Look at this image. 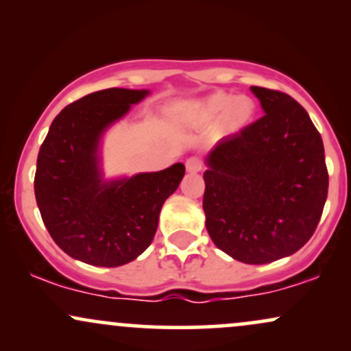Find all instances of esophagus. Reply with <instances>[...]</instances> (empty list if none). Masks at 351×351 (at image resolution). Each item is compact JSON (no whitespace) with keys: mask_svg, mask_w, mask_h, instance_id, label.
<instances>
[{"mask_svg":"<svg viewBox=\"0 0 351 351\" xmlns=\"http://www.w3.org/2000/svg\"><path fill=\"white\" fill-rule=\"evenodd\" d=\"M186 170L189 173H198L203 170V162H201L198 156H191V158L186 160Z\"/></svg>","mask_w":351,"mask_h":351,"instance_id":"obj_1","label":"esophagus"}]
</instances>
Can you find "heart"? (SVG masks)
I'll return each mask as SVG.
<instances>
[{"label": "heart", "mask_w": 351, "mask_h": 351, "mask_svg": "<svg viewBox=\"0 0 351 351\" xmlns=\"http://www.w3.org/2000/svg\"><path fill=\"white\" fill-rule=\"evenodd\" d=\"M178 115L184 123L195 127H209L216 123L223 134H236L254 120L256 104L245 95L215 92L196 102L181 106Z\"/></svg>", "instance_id": "b5f03b06"}]
</instances>
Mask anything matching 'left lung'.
<instances>
[{
    "label": "left lung",
    "mask_w": 351,
    "mask_h": 351,
    "mask_svg": "<svg viewBox=\"0 0 351 351\" xmlns=\"http://www.w3.org/2000/svg\"><path fill=\"white\" fill-rule=\"evenodd\" d=\"M264 115L208 153L203 209L208 234L232 259L267 264L315 232L328 193L322 136L284 92L251 87Z\"/></svg>",
    "instance_id": "1"
}]
</instances>
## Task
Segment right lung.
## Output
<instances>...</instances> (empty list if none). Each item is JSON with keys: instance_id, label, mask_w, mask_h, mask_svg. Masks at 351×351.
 I'll return each instance as SVG.
<instances>
[{"instance_id": "right-lung-1", "label": "right lung", "mask_w": 351, "mask_h": 351, "mask_svg": "<svg viewBox=\"0 0 351 351\" xmlns=\"http://www.w3.org/2000/svg\"><path fill=\"white\" fill-rule=\"evenodd\" d=\"M148 90L106 88L60 110L39 148L34 195L44 226L74 259L100 267L128 264L152 244L167 198L184 176L175 163L132 178H102L104 132Z\"/></svg>"}]
</instances>
